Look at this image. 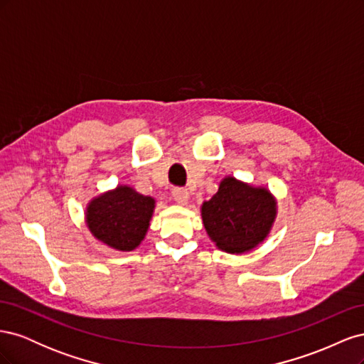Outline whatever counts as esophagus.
I'll return each instance as SVG.
<instances>
[{
  "label": "esophagus",
  "instance_id": "esophagus-1",
  "mask_svg": "<svg viewBox=\"0 0 364 364\" xmlns=\"http://www.w3.org/2000/svg\"><path fill=\"white\" fill-rule=\"evenodd\" d=\"M173 199L181 203V205H185L186 202H188L190 199V193L186 191V188H181V186H176V188H173Z\"/></svg>",
  "mask_w": 364,
  "mask_h": 364
}]
</instances>
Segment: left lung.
<instances>
[{
  "instance_id": "obj_1",
  "label": "left lung",
  "mask_w": 364,
  "mask_h": 364,
  "mask_svg": "<svg viewBox=\"0 0 364 364\" xmlns=\"http://www.w3.org/2000/svg\"><path fill=\"white\" fill-rule=\"evenodd\" d=\"M277 217V200L266 188L225 178L218 191L202 205L208 235L218 249L243 253L267 237Z\"/></svg>"
}]
</instances>
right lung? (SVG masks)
<instances>
[{
    "instance_id": "1",
    "label": "right lung",
    "mask_w": 364,
    "mask_h": 364,
    "mask_svg": "<svg viewBox=\"0 0 364 364\" xmlns=\"http://www.w3.org/2000/svg\"><path fill=\"white\" fill-rule=\"evenodd\" d=\"M155 200L130 186L98 196L86 208V225L102 243L117 250H134L146 237Z\"/></svg>"
}]
</instances>
